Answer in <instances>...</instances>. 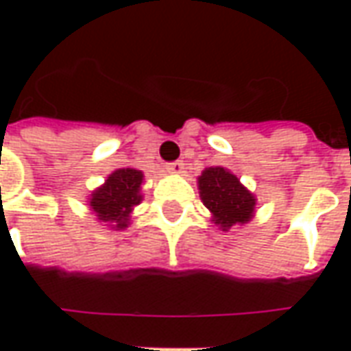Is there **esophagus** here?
I'll return each mask as SVG.
<instances>
[{
    "mask_svg": "<svg viewBox=\"0 0 351 351\" xmlns=\"http://www.w3.org/2000/svg\"><path fill=\"white\" fill-rule=\"evenodd\" d=\"M165 169H167V173H171V175H180L184 171V163L182 161H171V163L165 165Z\"/></svg>",
    "mask_w": 351,
    "mask_h": 351,
    "instance_id": "esophagus-1",
    "label": "esophagus"
}]
</instances>
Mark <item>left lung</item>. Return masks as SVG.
Here are the masks:
<instances>
[{"instance_id": "obj_1", "label": "left lung", "mask_w": 351, "mask_h": 351, "mask_svg": "<svg viewBox=\"0 0 351 351\" xmlns=\"http://www.w3.org/2000/svg\"><path fill=\"white\" fill-rule=\"evenodd\" d=\"M199 193L203 205L213 213V221L221 231L248 223L256 210L254 193L244 188L231 171L208 167L199 176Z\"/></svg>"}]
</instances>
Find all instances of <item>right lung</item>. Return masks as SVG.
<instances>
[{
  "label": "right lung",
  "instance_id": "add662e5",
  "mask_svg": "<svg viewBox=\"0 0 351 351\" xmlns=\"http://www.w3.org/2000/svg\"><path fill=\"white\" fill-rule=\"evenodd\" d=\"M143 173L137 169H118L108 175L105 184L92 191L90 208L97 220L116 223V229L128 228L133 206L143 201L141 195Z\"/></svg>",
  "mask_w": 351,
  "mask_h": 351
}]
</instances>
